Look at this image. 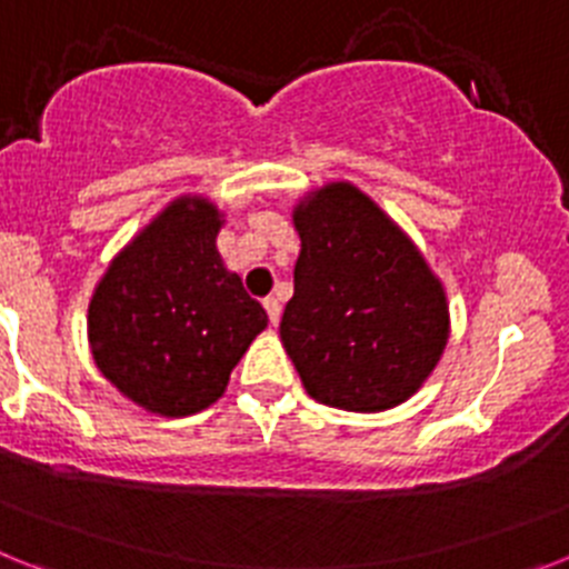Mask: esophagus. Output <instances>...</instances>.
I'll use <instances>...</instances> for the list:
<instances>
[{"label":"esophagus","instance_id":"obj_1","mask_svg":"<svg viewBox=\"0 0 569 569\" xmlns=\"http://www.w3.org/2000/svg\"><path fill=\"white\" fill-rule=\"evenodd\" d=\"M264 310H268V319H270V325H279V319H281V301L276 299V296H270V299H264Z\"/></svg>","mask_w":569,"mask_h":569}]
</instances>
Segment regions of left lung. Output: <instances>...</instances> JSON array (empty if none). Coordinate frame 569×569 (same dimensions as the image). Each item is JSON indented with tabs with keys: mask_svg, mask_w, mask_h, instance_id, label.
<instances>
[{
	"mask_svg": "<svg viewBox=\"0 0 569 569\" xmlns=\"http://www.w3.org/2000/svg\"><path fill=\"white\" fill-rule=\"evenodd\" d=\"M281 345L310 399L381 413L419 390L450 339L439 276L416 241L350 182L308 190Z\"/></svg>",
	"mask_w": 569,
	"mask_h": 569,
	"instance_id": "left-lung-1",
	"label": "left lung"
}]
</instances>
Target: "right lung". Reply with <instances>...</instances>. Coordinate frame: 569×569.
Returning <instances> with one entry per match:
<instances>
[{"label":"right lung","instance_id":"1","mask_svg":"<svg viewBox=\"0 0 569 569\" xmlns=\"http://www.w3.org/2000/svg\"><path fill=\"white\" fill-rule=\"evenodd\" d=\"M224 213L184 193L110 259L88 305L99 373L142 410L193 416L222 399L230 370L268 328L216 250Z\"/></svg>","mask_w":569,"mask_h":569}]
</instances>
